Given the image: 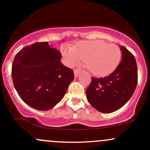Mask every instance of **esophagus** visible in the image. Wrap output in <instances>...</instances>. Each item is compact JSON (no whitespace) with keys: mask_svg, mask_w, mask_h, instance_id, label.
Listing matches in <instances>:
<instances>
[{"mask_svg":"<svg viewBox=\"0 0 150 150\" xmlns=\"http://www.w3.org/2000/svg\"><path fill=\"white\" fill-rule=\"evenodd\" d=\"M74 76L76 78V77L79 76V74L80 71L78 70V69H74Z\"/></svg>","mask_w":150,"mask_h":150,"instance_id":"34e87169","label":"esophagus"}]
</instances>
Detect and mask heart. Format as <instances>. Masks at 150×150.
<instances>
[{"mask_svg": "<svg viewBox=\"0 0 150 150\" xmlns=\"http://www.w3.org/2000/svg\"><path fill=\"white\" fill-rule=\"evenodd\" d=\"M61 54L68 66H74L81 60L92 74L104 76L110 73L120 62L121 52L114 44L103 40L81 41L71 47H61Z\"/></svg>", "mask_w": 150, "mask_h": 150, "instance_id": "obj_1", "label": "heart"}]
</instances>
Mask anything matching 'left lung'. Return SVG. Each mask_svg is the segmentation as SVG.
Here are the masks:
<instances>
[{
	"label": "left lung",
	"instance_id": "1",
	"mask_svg": "<svg viewBox=\"0 0 150 150\" xmlns=\"http://www.w3.org/2000/svg\"><path fill=\"white\" fill-rule=\"evenodd\" d=\"M122 59L110 74L103 78H92L86 91L89 104L97 110L110 113L121 108L135 91L137 66L135 58L123 46L120 47Z\"/></svg>",
	"mask_w": 150,
	"mask_h": 150
}]
</instances>
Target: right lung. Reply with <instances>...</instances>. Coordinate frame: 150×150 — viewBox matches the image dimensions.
<instances>
[{"instance_id": "right-lung-1", "label": "right lung", "mask_w": 150, "mask_h": 150, "mask_svg": "<svg viewBox=\"0 0 150 150\" xmlns=\"http://www.w3.org/2000/svg\"><path fill=\"white\" fill-rule=\"evenodd\" d=\"M47 42L24 47L15 56L11 76L21 100L30 107L48 110L64 97L74 79L61 62V54Z\"/></svg>"}]
</instances>
